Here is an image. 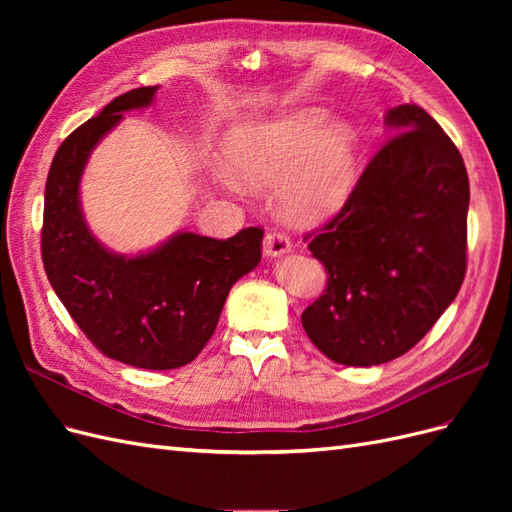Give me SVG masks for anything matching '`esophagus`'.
Returning a JSON list of instances; mask_svg holds the SVG:
<instances>
[{
  "mask_svg": "<svg viewBox=\"0 0 512 512\" xmlns=\"http://www.w3.org/2000/svg\"><path fill=\"white\" fill-rule=\"evenodd\" d=\"M290 237L282 230H269L265 235V241H262V252L265 256H282L290 252Z\"/></svg>",
  "mask_w": 512,
  "mask_h": 512,
  "instance_id": "esophagus-1",
  "label": "esophagus"
}]
</instances>
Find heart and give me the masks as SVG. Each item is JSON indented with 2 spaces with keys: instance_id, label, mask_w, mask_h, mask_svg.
I'll use <instances>...</instances> for the list:
<instances>
[{
  "instance_id": "obj_1",
  "label": "heart",
  "mask_w": 512,
  "mask_h": 512,
  "mask_svg": "<svg viewBox=\"0 0 512 512\" xmlns=\"http://www.w3.org/2000/svg\"><path fill=\"white\" fill-rule=\"evenodd\" d=\"M324 119L318 108H309L239 128L228 143L235 173L258 185L277 183L284 213L299 222L329 218L350 192L354 132L344 121L322 128Z\"/></svg>"
}]
</instances>
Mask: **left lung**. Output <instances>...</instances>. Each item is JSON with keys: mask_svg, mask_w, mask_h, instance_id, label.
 Here are the masks:
<instances>
[{"mask_svg": "<svg viewBox=\"0 0 512 512\" xmlns=\"http://www.w3.org/2000/svg\"><path fill=\"white\" fill-rule=\"evenodd\" d=\"M391 136L346 205L303 241L327 269L303 329L331 361L389 363L453 303L468 267L470 183L455 143L427 111L401 104Z\"/></svg>", "mask_w": 512, "mask_h": 512, "instance_id": "1", "label": "left lung"}]
</instances>
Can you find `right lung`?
Masks as SVG:
<instances>
[{
  "label": "right lung",
  "instance_id": "right-lung-1",
  "mask_svg": "<svg viewBox=\"0 0 512 512\" xmlns=\"http://www.w3.org/2000/svg\"><path fill=\"white\" fill-rule=\"evenodd\" d=\"M158 87H138L104 106L59 145L44 190L42 262L59 301L108 359L141 369L192 363L211 339L228 292L260 262L262 228L230 239L181 232L158 250L111 254L83 222L79 181L91 149Z\"/></svg>",
  "mask_w": 512,
  "mask_h": 512
}]
</instances>
